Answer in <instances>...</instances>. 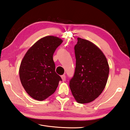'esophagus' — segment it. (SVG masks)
<instances>
[{
  "mask_svg": "<svg viewBox=\"0 0 130 130\" xmlns=\"http://www.w3.org/2000/svg\"><path fill=\"white\" fill-rule=\"evenodd\" d=\"M61 78L62 79V81H64L66 80V76L64 75L61 76Z\"/></svg>",
  "mask_w": 130,
  "mask_h": 130,
  "instance_id": "obj_1",
  "label": "esophagus"
}]
</instances>
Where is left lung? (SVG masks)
<instances>
[{
  "instance_id": "1",
  "label": "left lung",
  "mask_w": 130,
  "mask_h": 130,
  "mask_svg": "<svg viewBox=\"0 0 130 130\" xmlns=\"http://www.w3.org/2000/svg\"><path fill=\"white\" fill-rule=\"evenodd\" d=\"M75 46L76 68L70 87L77 102L89 103L104 89L109 67L104 54L90 41L77 38Z\"/></svg>"
}]
</instances>
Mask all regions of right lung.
<instances>
[{"mask_svg":"<svg viewBox=\"0 0 130 130\" xmlns=\"http://www.w3.org/2000/svg\"><path fill=\"white\" fill-rule=\"evenodd\" d=\"M63 40L47 36L36 42L23 57L19 70L20 80L26 92L42 101L56 90L60 77L55 72L53 54Z\"/></svg>","mask_w":130,"mask_h":130,"instance_id":"obj_1","label":"right lung"}]
</instances>
